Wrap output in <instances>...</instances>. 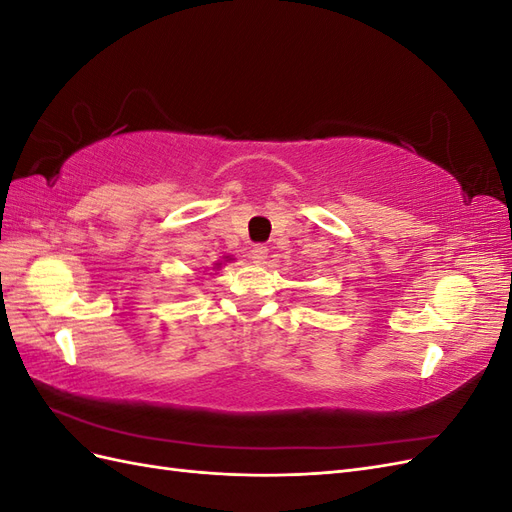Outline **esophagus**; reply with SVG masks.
Masks as SVG:
<instances>
[{
	"instance_id": "1",
	"label": "esophagus",
	"mask_w": 512,
	"mask_h": 512,
	"mask_svg": "<svg viewBox=\"0 0 512 512\" xmlns=\"http://www.w3.org/2000/svg\"><path fill=\"white\" fill-rule=\"evenodd\" d=\"M267 252H269L267 245H260V243H258V245H254L252 250H250V256H252L254 262H262V260L267 258Z\"/></svg>"
}]
</instances>
